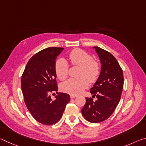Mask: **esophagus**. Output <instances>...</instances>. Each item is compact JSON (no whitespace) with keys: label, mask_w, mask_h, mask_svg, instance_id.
Segmentation results:
<instances>
[{"label":"esophagus","mask_w":146,"mask_h":146,"mask_svg":"<svg viewBox=\"0 0 146 146\" xmlns=\"http://www.w3.org/2000/svg\"><path fill=\"white\" fill-rule=\"evenodd\" d=\"M70 97L71 99H74V98H75L76 97H77V96H76V95H74V94H71V95L70 96Z\"/></svg>","instance_id":"34e87169"}]
</instances>
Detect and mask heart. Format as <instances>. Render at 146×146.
Listing matches in <instances>:
<instances>
[{"label": "heart", "mask_w": 146, "mask_h": 146, "mask_svg": "<svg viewBox=\"0 0 146 146\" xmlns=\"http://www.w3.org/2000/svg\"><path fill=\"white\" fill-rule=\"evenodd\" d=\"M68 58L74 66H80L79 78H70L61 85V90L70 94H79L90 83H94L100 74L99 62L92 56L81 48H75L68 54ZM56 75L61 81L65 80L68 74V64L65 59L59 58L54 64Z\"/></svg>", "instance_id": "b5f03b06"}]
</instances>
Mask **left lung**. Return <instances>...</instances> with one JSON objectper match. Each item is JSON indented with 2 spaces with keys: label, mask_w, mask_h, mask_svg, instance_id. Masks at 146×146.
I'll list each match as a JSON object with an SVG mask.
<instances>
[{
  "label": "left lung",
  "mask_w": 146,
  "mask_h": 146,
  "mask_svg": "<svg viewBox=\"0 0 146 146\" xmlns=\"http://www.w3.org/2000/svg\"><path fill=\"white\" fill-rule=\"evenodd\" d=\"M101 63L98 80L90 89L92 98H86L81 110L85 119L98 123L108 119L113 113L121 98L124 85L123 72L116 58L110 52L99 47H94Z\"/></svg>",
  "instance_id": "obj_1"
}]
</instances>
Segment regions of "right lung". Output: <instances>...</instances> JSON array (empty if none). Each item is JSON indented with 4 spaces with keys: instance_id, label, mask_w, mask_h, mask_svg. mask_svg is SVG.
I'll return each instance as SVG.
<instances>
[{
    "instance_id": "1",
    "label": "right lung",
    "mask_w": 146,
    "mask_h": 146,
    "mask_svg": "<svg viewBox=\"0 0 146 146\" xmlns=\"http://www.w3.org/2000/svg\"><path fill=\"white\" fill-rule=\"evenodd\" d=\"M62 47H48L31 58L22 74V91L28 110L36 121L45 125L54 124L60 121L70 96L58 93L55 100L49 94L57 92L54 70L57 56Z\"/></svg>"
}]
</instances>
